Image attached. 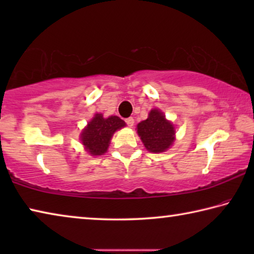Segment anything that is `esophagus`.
I'll return each mask as SVG.
<instances>
[{
  "label": "esophagus",
  "mask_w": 254,
  "mask_h": 254,
  "mask_svg": "<svg viewBox=\"0 0 254 254\" xmlns=\"http://www.w3.org/2000/svg\"><path fill=\"white\" fill-rule=\"evenodd\" d=\"M126 123L127 124V127H132L133 126H134V119H133V118H127V119H126Z\"/></svg>",
  "instance_id": "esophagus-1"
}]
</instances>
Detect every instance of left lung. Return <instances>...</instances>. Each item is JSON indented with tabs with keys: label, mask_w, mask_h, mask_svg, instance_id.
<instances>
[{
	"label": "left lung",
	"mask_w": 254,
	"mask_h": 254,
	"mask_svg": "<svg viewBox=\"0 0 254 254\" xmlns=\"http://www.w3.org/2000/svg\"><path fill=\"white\" fill-rule=\"evenodd\" d=\"M136 132L149 152L160 153L170 148L175 141V127L158 109L150 111L149 117L136 126Z\"/></svg>",
	"instance_id": "8db88e82"
}]
</instances>
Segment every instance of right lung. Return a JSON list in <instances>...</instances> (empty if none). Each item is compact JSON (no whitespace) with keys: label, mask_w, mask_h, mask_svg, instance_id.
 Returning a JSON list of instances; mask_svg holds the SVG:
<instances>
[{"label":"right lung","mask_w":254,"mask_h":254,"mask_svg":"<svg viewBox=\"0 0 254 254\" xmlns=\"http://www.w3.org/2000/svg\"><path fill=\"white\" fill-rule=\"evenodd\" d=\"M126 127V122L115 115L107 119L96 113L80 133V141L85 150L92 156H101L107 151L114 132Z\"/></svg>","instance_id":"add662e5"}]
</instances>
